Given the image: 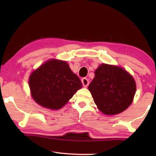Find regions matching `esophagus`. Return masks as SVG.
I'll return each instance as SVG.
<instances>
[{
    "label": "esophagus",
    "mask_w": 156,
    "mask_h": 156,
    "mask_svg": "<svg viewBox=\"0 0 156 156\" xmlns=\"http://www.w3.org/2000/svg\"><path fill=\"white\" fill-rule=\"evenodd\" d=\"M82 82L83 86H84V87H87L89 85V82L88 79H87V78H85V77L82 79Z\"/></svg>",
    "instance_id": "obj_1"
}]
</instances>
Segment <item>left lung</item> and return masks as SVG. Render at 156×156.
<instances>
[{"instance_id":"obj_1","label":"left lung","mask_w":156,"mask_h":156,"mask_svg":"<svg viewBox=\"0 0 156 156\" xmlns=\"http://www.w3.org/2000/svg\"><path fill=\"white\" fill-rule=\"evenodd\" d=\"M94 73L88 89L99 109L106 115L126 109L133 101L136 89L131 74L123 68L106 64L100 65Z\"/></svg>"}]
</instances>
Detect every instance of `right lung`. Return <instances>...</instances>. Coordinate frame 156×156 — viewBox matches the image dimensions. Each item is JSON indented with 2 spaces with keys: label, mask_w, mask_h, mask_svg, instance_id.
Wrapping results in <instances>:
<instances>
[{
  "label": "right lung",
  "mask_w": 156,
  "mask_h": 156,
  "mask_svg": "<svg viewBox=\"0 0 156 156\" xmlns=\"http://www.w3.org/2000/svg\"><path fill=\"white\" fill-rule=\"evenodd\" d=\"M29 85L32 97L38 104L59 109L82 88V83L66 62L52 59L31 74Z\"/></svg>",
  "instance_id": "add662e5"
}]
</instances>
